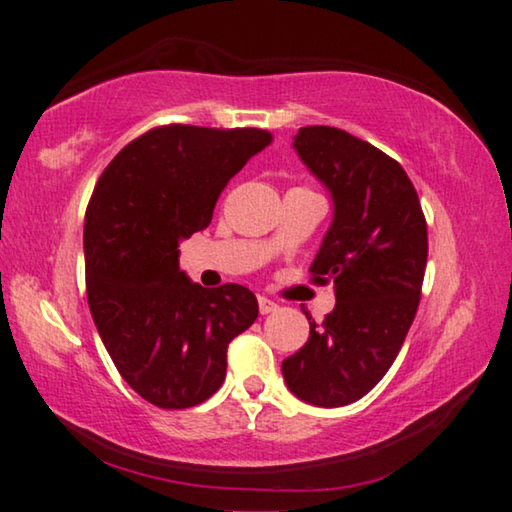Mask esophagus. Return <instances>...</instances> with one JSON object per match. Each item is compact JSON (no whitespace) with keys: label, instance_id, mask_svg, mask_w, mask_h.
Instances as JSON below:
<instances>
[{"label":"esophagus","instance_id":"obj_1","mask_svg":"<svg viewBox=\"0 0 512 512\" xmlns=\"http://www.w3.org/2000/svg\"><path fill=\"white\" fill-rule=\"evenodd\" d=\"M257 302H259V314H273V311H277V305L273 300H268V298H264V296H259L257 298Z\"/></svg>","mask_w":512,"mask_h":512}]
</instances>
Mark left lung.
Segmentation results:
<instances>
[{
  "label": "left lung",
  "mask_w": 512,
  "mask_h": 512,
  "mask_svg": "<svg viewBox=\"0 0 512 512\" xmlns=\"http://www.w3.org/2000/svg\"><path fill=\"white\" fill-rule=\"evenodd\" d=\"M293 149L334 201V219L311 264L334 282L336 307L309 318V341L282 361L289 391L316 406H345L375 388L420 305L427 221L402 164L341 128H300Z\"/></svg>",
  "instance_id": "left-lung-1"
}]
</instances>
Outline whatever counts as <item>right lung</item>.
Listing matches in <instances>:
<instances>
[{"label":"right lung","mask_w":512,"mask_h":512,"mask_svg":"<svg viewBox=\"0 0 512 512\" xmlns=\"http://www.w3.org/2000/svg\"><path fill=\"white\" fill-rule=\"evenodd\" d=\"M273 142L262 128L169 124L126 144L85 210V291L119 375L160 409L219 391L228 343L255 323V293L205 289L178 266V241L212 221L230 178Z\"/></svg>","instance_id":"add662e5"}]
</instances>
